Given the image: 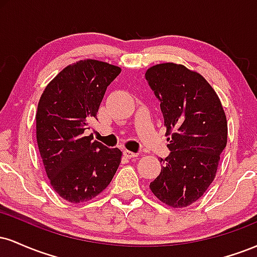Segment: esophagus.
Instances as JSON below:
<instances>
[{"label":"esophagus","mask_w":257,"mask_h":257,"mask_svg":"<svg viewBox=\"0 0 257 257\" xmlns=\"http://www.w3.org/2000/svg\"><path fill=\"white\" fill-rule=\"evenodd\" d=\"M123 155H124L126 158H134V157H138V153H134V152L129 151V150H124V151H123Z\"/></svg>","instance_id":"1"}]
</instances>
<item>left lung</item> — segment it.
Returning a JSON list of instances; mask_svg holds the SVG:
<instances>
[{
	"label": "left lung",
	"mask_w": 257,
	"mask_h": 257,
	"mask_svg": "<svg viewBox=\"0 0 257 257\" xmlns=\"http://www.w3.org/2000/svg\"><path fill=\"white\" fill-rule=\"evenodd\" d=\"M145 77L161 101L170 150L159 161L163 167L150 188L164 204L185 208L198 200L216 176L228 133L225 111L208 81L185 65H153Z\"/></svg>",
	"instance_id": "1"
}]
</instances>
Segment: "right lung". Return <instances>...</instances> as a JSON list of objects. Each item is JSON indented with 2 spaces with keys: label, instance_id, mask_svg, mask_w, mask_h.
<instances>
[{
  "label": "right lung",
  "instance_id": "1",
  "mask_svg": "<svg viewBox=\"0 0 257 257\" xmlns=\"http://www.w3.org/2000/svg\"><path fill=\"white\" fill-rule=\"evenodd\" d=\"M120 67L95 59L70 64L47 84L36 113L37 145L53 190L67 202H88L110 185L122 152L85 137L107 85Z\"/></svg>",
  "mask_w": 257,
  "mask_h": 257
}]
</instances>
